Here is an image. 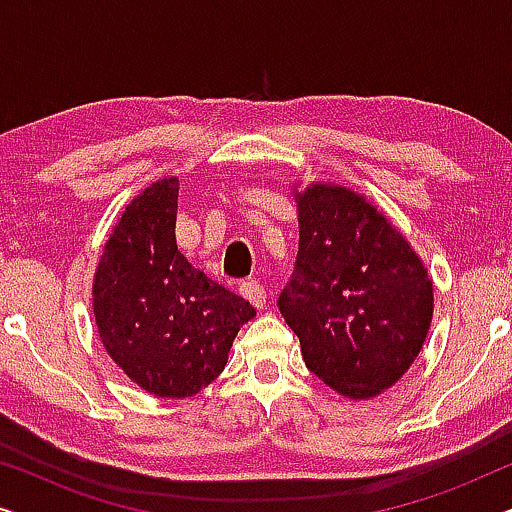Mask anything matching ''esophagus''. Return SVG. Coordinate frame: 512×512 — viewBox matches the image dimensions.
I'll list each match as a JSON object with an SVG mask.
<instances>
[{
	"instance_id": "1",
	"label": "esophagus",
	"mask_w": 512,
	"mask_h": 512,
	"mask_svg": "<svg viewBox=\"0 0 512 512\" xmlns=\"http://www.w3.org/2000/svg\"><path fill=\"white\" fill-rule=\"evenodd\" d=\"M240 293H242V298H247L254 307H263L265 300H268V293H265L261 282H256V279L242 282L240 284Z\"/></svg>"
}]
</instances>
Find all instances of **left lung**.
<instances>
[{
	"mask_svg": "<svg viewBox=\"0 0 512 512\" xmlns=\"http://www.w3.org/2000/svg\"><path fill=\"white\" fill-rule=\"evenodd\" d=\"M298 200V256L279 312L305 366L349 398H373L417 359L433 317V284L375 205L335 184Z\"/></svg>",
	"mask_w": 512,
	"mask_h": 512,
	"instance_id": "left-lung-1",
	"label": "left lung"
}]
</instances>
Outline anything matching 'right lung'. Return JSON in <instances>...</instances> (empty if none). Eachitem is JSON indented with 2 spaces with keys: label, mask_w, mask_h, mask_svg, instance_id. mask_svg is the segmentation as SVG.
I'll return each instance as SVG.
<instances>
[{
  "label": "right lung",
  "mask_w": 512,
  "mask_h": 512,
  "mask_svg": "<svg viewBox=\"0 0 512 512\" xmlns=\"http://www.w3.org/2000/svg\"><path fill=\"white\" fill-rule=\"evenodd\" d=\"M179 179H160L125 207L97 263L93 312L116 366L160 398H186L226 368L256 310L177 249Z\"/></svg>",
  "instance_id": "add662e5"
}]
</instances>
